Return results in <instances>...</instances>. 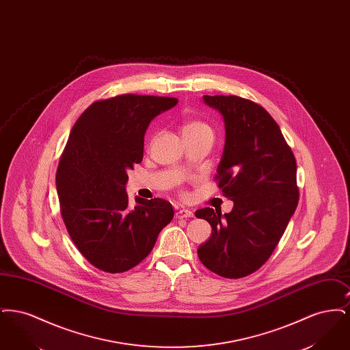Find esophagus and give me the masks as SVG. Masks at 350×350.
Here are the masks:
<instances>
[{"instance_id":"1","label":"esophagus","mask_w":350,"mask_h":350,"mask_svg":"<svg viewBox=\"0 0 350 350\" xmlns=\"http://www.w3.org/2000/svg\"><path fill=\"white\" fill-rule=\"evenodd\" d=\"M193 211H190V210H185V208H181V210H177V213H176V217H178V219H186V217H193Z\"/></svg>"}]
</instances>
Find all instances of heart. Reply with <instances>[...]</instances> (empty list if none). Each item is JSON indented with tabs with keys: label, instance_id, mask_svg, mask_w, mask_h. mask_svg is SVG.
Masks as SVG:
<instances>
[{
	"label": "heart",
	"instance_id": "b5f03b06",
	"mask_svg": "<svg viewBox=\"0 0 350 350\" xmlns=\"http://www.w3.org/2000/svg\"><path fill=\"white\" fill-rule=\"evenodd\" d=\"M206 130H210V127L206 123H203L200 120H189L183 124V136L206 131Z\"/></svg>",
	"mask_w": 350,
	"mask_h": 350
}]
</instances>
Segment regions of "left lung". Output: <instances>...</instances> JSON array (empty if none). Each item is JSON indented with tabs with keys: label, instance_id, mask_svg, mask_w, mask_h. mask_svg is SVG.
Here are the masks:
<instances>
[{
	"label": "left lung",
	"instance_id": "8db88e82",
	"mask_svg": "<svg viewBox=\"0 0 350 350\" xmlns=\"http://www.w3.org/2000/svg\"><path fill=\"white\" fill-rule=\"evenodd\" d=\"M203 100L224 119L226 144L215 181L233 208L224 215L210 207L196 211L213 230L198 257L220 277L243 278L267 262L298 206L297 161L280 126L258 103L239 96Z\"/></svg>",
	"mask_w": 350,
	"mask_h": 350
}]
</instances>
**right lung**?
Listing matches in <instances>:
<instances>
[{
    "mask_svg": "<svg viewBox=\"0 0 350 350\" xmlns=\"http://www.w3.org/2000/svg\"><path fill=\"white\" fill-rule=\"evenodd\" d=\"M173 97L120 94L93 102L76 120L56 172L60 213L83 257L105 273L140 264L174 211L161 198L129 206L127 172L143 160L150 120Z\"/></svg>",
    "mask_w": 350,
    "mask_h": 350,
    "instance_id": "add662e5",
    "label": "right lung"
}]
</instances>
